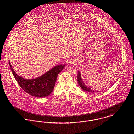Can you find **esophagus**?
Returning a JSON list of instances; mask_svg holds the SVG:
<instances>
[{
    "mask_svg": "<svg viewBox=\"0 0 134 134\" xmlns=\"http://www.w3.org/2000/svg\"><path fill=\"white\" fill-rule=\"evenodd\" d=\"M74 61L73 60H72V59H71V60H70L67 62V64L68 65V66H70L71 65L74 64Z\"/></svg>",
    "mask_w": 134,
    "mask_h": 134,
    "instance_id": "esophagus-1",
    "label": "esophagus"
}]
</instances>
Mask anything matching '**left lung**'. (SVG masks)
Wrapping results in <instances>:
<instances>
[{
	"mask_svg": "<svg viewBox=\"0 0 134 134\" xmlns=\"http://www.w3.org/2000/svg\"><path fill=\"white\" fill-rule=\"evenodd\" d=\"M77 81L78 82V84L79 85V86H80L81 88L84 91L91 93H96L98 91L96 90H94L93 89H91L90 87H88L86 84L84 83V81H83V79H82L81 77V74L80 72L79 71H78V76H77ZM113 84H112V85Z\"/></svg>",
	"mask_w": 134,
	"mask_h": 134,
	"instance_id": "1",
	"label": "left lung"
}]
</instances>
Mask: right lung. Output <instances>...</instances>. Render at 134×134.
Listing matches in <instances>:
<instances>
[{
  "label": "right lung",
  "instance_id": "1",
  "mask_svg": "<svg viewBox=\"0 0 134 134\" xmlns=\"http://www.w3.org/2000/svg\"><path fill=\"white\" fill-rule=\"evenodd\" d=\"M11 70L22 89L33 96L38 98L47 97L53 91L59 73L64 69L65 65H57L37 78L29 79L19 76L13 69L9 60Z\"/></svg>",
  "mask_w": 134,
  "mask_h": 134
}]
</instances>
